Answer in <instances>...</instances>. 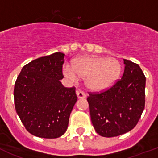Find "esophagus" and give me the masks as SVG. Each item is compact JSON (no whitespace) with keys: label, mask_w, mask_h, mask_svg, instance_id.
<instances>
[{"label":"esophagus","mask_w":158,"mask_h":158,"mask_svg":"<svg viewBox=\"0 0 158 158\" xmlns=\"http://www.w3.org/2000/svg\"><path fill=\"white\" fill-rule=\"evenodd\" d=\"M76 95H77L78 98H85L86 97V94L84 92H82V90H77L76 91Z\"/></svg>","instance_id":"obj_1"}]
</instances>
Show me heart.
I'll return each instance as SVG.
<instances>
[{
  "mask_svg": "<svg viewBox=\"0 0 158 158\" xmlns=\"http://www.w3.org/2000/svg\"><path fill=\"white\" fill-rule=\"evenodd\" d=\"M122 65L117 59L99 56H81L74 60L72 66L64 65V74L72 81L85 78V85L92 91H103L120 78Z\"/></svg>",
  "mask_w": 158,
  "mask_h": 158,
  "instance_id": "heart-1",
  "label": "heart"
}]
</instances>
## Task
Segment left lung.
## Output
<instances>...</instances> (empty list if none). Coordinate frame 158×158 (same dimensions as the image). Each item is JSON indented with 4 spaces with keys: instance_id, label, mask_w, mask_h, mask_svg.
I'll return each instance as SVG.
<instances>
[{
    "instance_id": "8db88e82",
    "label": "left lung",
    "mask_w": 158,
    "mask_h": 158,
    "mask_svg": "<svg viewBox=\"0 0 158 158\" xmlns=\"http://www.w3.org/2000/svg\"><path fill=\"white\" fill-rule=\"evenodd\" d=\"M123 64L121 79L106 91L87 98L93 126L103 137L130 131L144 110L146 77L139 64L126 59Z\"/></svg>"
}]
</instances>
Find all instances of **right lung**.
Listing matches in <instances>:
<instances>
[{"label": "right lung", "instance_id": "right-lung-1", "mask_svg": "<svg viewBox=\"0 0 158 158\" xmlns=\"http://www.w3.org/2000/svg\"><path fill=\"white\" fill-rule=\"evenodd\" d=\"M64 53L55 52L26 64L14 88L15 108L28 132L37 137L63 135L76 101V88L61 84Z\"/></svg>", "mask_w": 158, "mask_h": 158}]
</instances>
